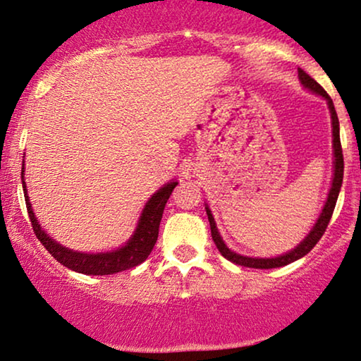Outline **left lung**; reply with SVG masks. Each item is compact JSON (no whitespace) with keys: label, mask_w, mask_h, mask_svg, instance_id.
<instances>
[{"label":"left lung","mask_w":361,"mask_h":361,"mask_svg":"<svg viewBox=\"0 0 361 361\" xmlns=\"http://www.w3.org/2000/svg\"><path fill=\"white\" fill-rule=\"evenodd\" d=\"M299 79H300V82L305 89H309L310 92H314V94L322 95V97L326 100V104H329L330 115H331V133H334V157H335L334 180H331V188L329 191V196H326L325 206H324V209H322L319 219H317L315 226L310 229V233L307 234V238L304 239V241H302L297 247L292 249V251L282 254V256H279V257H271V259L247 257V256H241V254L231 251V249L224 244L223 238L219 236L213 214H211L209 208L206 206V214H208L209 226H211V236H213V241L216 244V247H218V251L223 254V257H226L231 262L238 264V266L254 267V269H274V267L287 266V264H290V262L297 261V259L304 257L305 254H309L312 249H314L315 244L320 241V238L324 236L326 226H329V223H330L331 214H334L335 204H337L338 193H340V188H342V181H343V153H342V143H340V125H338L337 112H335L334 102H331L329 94H326L324 87H322V85L317 82V80L312 79V77L307 74L305 71L299 69Z\"/></svg>","instance_id":"1"}]
</instances>
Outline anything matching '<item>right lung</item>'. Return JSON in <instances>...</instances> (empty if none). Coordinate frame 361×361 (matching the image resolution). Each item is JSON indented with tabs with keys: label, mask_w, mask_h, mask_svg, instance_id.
Returning a JSON list of instances; mask_svg holds the SVG:
<instances>
[{
	"label": "right lung",
	"mask_w": 361,
	"mask_h": 361,
	"mask_svg": "<svg viewBox=\"0 0 361 361\" xmlns=\"http://www.w3.org/2000/svg\"><path fill=\"white\" fill-rule=\"evenodd\" d=\"M24 161H23V190H24V200H26L27 214H30L31 226L35 229L36 238L39 239L42 246H44L52 257L62 266L69 267L71 271L87 274V276H110V274H117L127 269H132L142 264L145 259L150 256L153 246H155L158 239V228H160V221L163 216V209L168 198H170L171 191L178 185V181H170L165 186H161L155 195L148 200L145 208L142 211L140 219H138L137 229L133 236L125 243V246L115 251L109 252H97V254H87V252H77L71 251L59 243L52 241L47 236L44 231L41 229L39 223H37L35 213H32L30 198H27L26 183H24Z\"/></svg>",
	"instance_id": "right-lung-1"
}]
</instances>
